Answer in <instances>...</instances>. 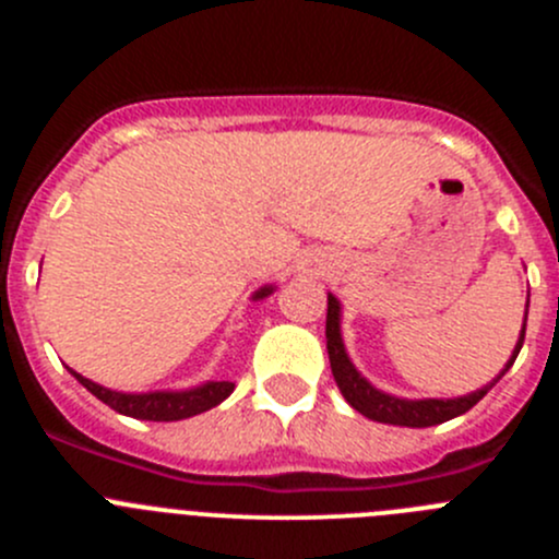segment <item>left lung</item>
I'll use <instances>...</instances> for the list:
<instances>
[{"label":"left lung","instance_id":"left-lung-1","mask_svg":"<svg viewBox=\"0 0 559 559\" xmlns=\"http://www.w3.org/2000/svg\"><path fill=\"white\" fill-rule=\"evenodd\" d=\"M527 321V319H524ZM524 343V326H522V335L520 343L514 348V357L511 362L506 365V370L514 365L516 354H520ZM326 352H330V368L332 376H335L337 389L343 392V397L348 400L354 411H359L362 416L373 421H384V425H400V427H432V425H441V421L454 419V416L465 414L471 411L484 394L489 392L492 384L478 389V392L467 394V397H456V400H400L392 397V394L379 392L357 373V368L352 365L348 359L346 348H343V337H341V306H337L335 297H326ZM503 370V373H506ZM500 373V376H503Z\"/></svg>","mask_w":559,"mask_h":559}]
</instances>
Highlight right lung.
Here are the masks:
<instances>
[{
    "label": "right lung",
    "mask_w": 559,
    "mask_h": 559,
    "mask_svg": "<svg viewBox=\"0 0 559 559\" xmlns=\"http://www.w3.org/2000/svg\"><path fill=\"white\" fill-rule=\"evenodd\" d=\"M270 286H264L262 292H257V297H267ZM88 392L97 400H103L105 405H110L112 411L123 416H134V419H148V421H178L189 419V416L202 414V411L216 408L218 403L233 394L235 384L233 381H211L205 386L189 389V392H148V394H123V392H110V389L94 384V381L83 379L81 373L70 370Z\"/></svg>",
    "instance_id": "add662e5"
}]
</instances>
